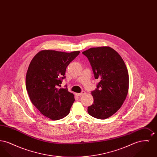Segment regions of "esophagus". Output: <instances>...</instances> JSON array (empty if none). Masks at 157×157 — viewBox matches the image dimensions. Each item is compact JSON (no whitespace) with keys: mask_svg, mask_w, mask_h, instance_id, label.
<instances>
[{"mask_svg":"<svg viewBox=\"0 0 157 157\" xmlns=\"http://www.w3.org/2000/svg\"><path fill=\"white\" fill-rule=\"evenodd\" d=\"M85 94V91H82L81 93H78V94H75V95L77 96V97H80V96H82L83 94Z\"/></svg>","mask_w":157,"mask_h":157,"instance_id":"1","label":"esophagus"}]
</instances>
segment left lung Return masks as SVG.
I'll return each instance as SVG.
<instances>
[{"label": "left lung", "mask_w": 157, "mask_h": 157, "mask_svg": "<svg viewBox=\"0 0 157 157\" xmlns=\"http://www.w3.org/2000/svg\"><path fill=\"white\" fill-rule=\"evenodd\" d=\"M87 57L95 79L97 88L91 92L94 103L88 106L90 116L105 120L121 107L129 88V75L124 61L110 47L92 48L83 52Z\"/></svg>", "instance_id": "8db88e82"}]
</instances>
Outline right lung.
Masks as SVG:
<instances>
[{
    "label": "right lung",
    "mask_w": 157,
    "mask_h": 157,
    "mask_svg": "<svg viewBox=\"0 0 157 157\" xmlns=\"http://www.w3.org/2000/svg\"><path fill=\"white\" fill-rule=\"evenodd\" d=\"M79 51L66 53L41 51L30 62L26 76V87L32 103L51 120L67 116L75 98L67 88H59L67 65Z\"/></svg>",
    "instance_id": "obj_1"
}]
</instances>
